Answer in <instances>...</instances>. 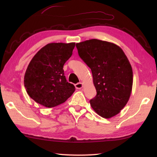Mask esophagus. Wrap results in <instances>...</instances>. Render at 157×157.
<instances>
[{"instance_id":"34e87169","label":"esophagus","mask_w":157,"mask_h":157,"mask_svg":"<svg viewBox=\"0 0 157 157\" xmlns=\"http://www.w3.org/2000/svg\"><path fill=\"white\" fill-rule=\"evenodd\" d=\"M75 86L77 89H80L83 87V84L81 82H79V83H77L75 84Z\"/></svg>"}]
</instances>
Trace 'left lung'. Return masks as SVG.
I'll return each instance as SVG.
<instances>
[{"instance_id": "1", "label": "left lung", "mask_w": 157, "mask_h": 157, "mask_svg": "<svg viewBox=\"0 0 157 157\" xmlns=\"http://www.w3.org/2000/svg\"><path fill=\"white\" fill-rule=\"evenodd\" d=\"M79 56L91 68L97 94L90 100L95 112L105 118L117 115L132 93L133 71L123 50L99 39L76 44Z\"/></svg>"}]
</instances>
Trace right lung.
<instances>
[{
	"label": "right lung",
	"mask_w": 157,
	"mask_h": 157,
	"mask_svg": "<svg viewBox=\"0 0 157 157\" xmlns=\"http://www.w3.org/2000/svg\"><path fill=\"white\" fill-rule=\"evenodd\" d=\"M75 43H50L42 48L30 61L24 76L28 94L46 107L59 105L75 90L66 81L63 65L73 54Z\"/></svg>",
	"instance_id": "right-lung-1"
}]
</instances>
